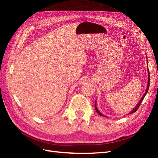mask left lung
<instances>
[{
  "instance_id": "left-lung-1",
  "label": "left lung",
  "mask_w": 158,
  "mask_h": 158,
  "mask_svg": "<svg viewBox=\"0 0 158 158\" xmlns=\"http://www.w3.org/2000/svg\"><path fill=\"white\" fill-rule=\"evenodd\" d=\"M148 85H147V88H146V92H145L144 94L143 95V96H142V98H141V99L140 100V102H138V103L137 104V106H136L135 108L133 109L132 111L130 113H129V114H132V113H135V112L137 111L138 109L139 108V107H140V105L141 104L142 102L143 101V99H144V97H145V95H146V94L148 93V89H149V85H150V72H149V70H148ZM95 111H97V113H98L99 114H100V115L103 116V117H106V116H104L103 114L98 109V108H97V107H96V102L95 103Z\"/></svg>"
}]
</instances>
